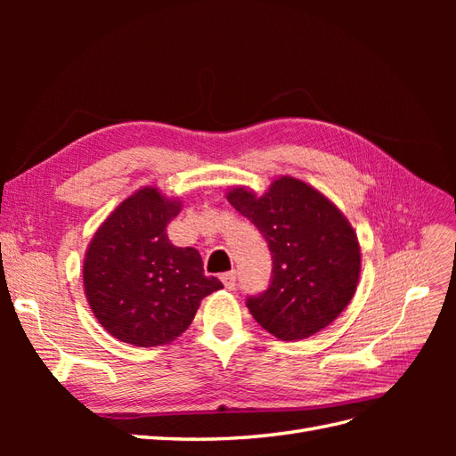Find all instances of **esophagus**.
Segmentation results:
<instances>
[{"instance_id":"34e87169","label":"esophagus","mask_w":456,"mask_h":456,"mask_svg":"<svg viewBox=\"0 0 456 456\" xmlns=\"http://www.w3.org/2000/svg\"><path fill=\"white\" fill-rule=\"evenodd\" d=\"M220 280H223L226 289H233V287H236V272H233V270L226 272V273L220 275Z\"/></svg>"}]
</instances>
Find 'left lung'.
Returning a JSON list of instances; mask_svg holds the SVG:
<instances>
[{"mask_svg": "<svg viewBox=\"0 0 456 456\" xmlns=\"http://www.w3.org/2000/svg\"><path fill=\"white\" fill-rule=\"evenodd\" d=\"M233 209L266 240L272 278L266 291L247 297L255 320L281 340H300L333 323L360 280V245L348 220L312 186L291 176L262 198L236 188Z\"/></svg>", "mask_w": 456, "mask_h": 456, "instance_id": "obj_1", "label": "left lung"}]
</instances>
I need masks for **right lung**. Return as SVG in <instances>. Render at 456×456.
<instances>
[{
    "mask_svg": "<svg viewBox=\"0 0 456 456\" xmlns=\"http://www.w3.org/2000/svg\"><path fill=\"white\" fill-rule=\"evenodd\" d=\"M181 203L139 190L94 233L84 265L89 306L110 335L133 346H163L183 335L203 297L223 287L207 278L194 247H175L167 224Z\"/></svg>",
    "mask_w": 456,
    "mask_h": 456,
    "instance_id": "add662e5",
    "label": "right lung"
}]
</instances>
